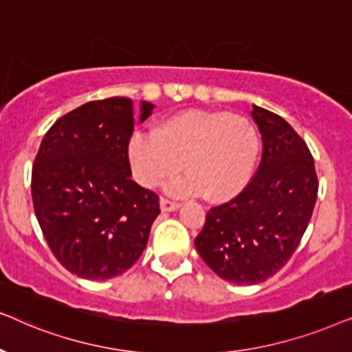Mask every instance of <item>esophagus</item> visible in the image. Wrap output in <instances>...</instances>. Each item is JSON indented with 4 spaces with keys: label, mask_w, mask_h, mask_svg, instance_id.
Listing matches in <instances>:
<instances>
[{
    "label": "esophagus",
    "mask_w": 352,
    "mask_h": 352,
    "mask_svg": "<svg viewBox=\"0 0 352 352\" xmlns=\"http://www.w3.org/2000/svg\"><path fill=\"white\" fill-rule=\"evenodd\" d=\"M159 206H161L162 212H172V210L179 209V203L164 198V196H161V199H159Z\"/></svg>",
    "instance_id": "esophagus-1"
}]
</instances>
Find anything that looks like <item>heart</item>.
Returning <instances> with one entry per match:
<instances>
[{
  "label": "heart",
  "instance_id": "b5f03b06",
  "mask_svg": "<svg viewBox=\"0 0 352 352\" xmlns=\"http://www.w3.org/2000/svg\"><path fill=\"white\" fill-rule=\"evenodd\" d=\"M261 138L246 117L227 111L188 109L159 122L154 133H135L129 156L137 180L154 186L172 179L167 191L177 196L203 195L212 203L235 198L250 184L259 159Z\"/></svg>",
  "mask_w": 352,
  "mask_h": 352
}]
</instances>
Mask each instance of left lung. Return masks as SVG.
<instances>
[{"instance_id": "1", "label": "left lung", "mask_w": 352, "mask_h": 352, "mask_svg": "<svg viewBox=\"0 0 352 352\" xmlns=\"http://www.w3.org/2000/svg\"><path fill=\"white\" fill-rule=\"evenodd\" d=\"M251 116L262 135L259 167L240 195L209 209L195 238L210 270L236 285L265 282L287 264L318 191L312 154L292 125L254 104Z\"/></svg>"}]
</instances>
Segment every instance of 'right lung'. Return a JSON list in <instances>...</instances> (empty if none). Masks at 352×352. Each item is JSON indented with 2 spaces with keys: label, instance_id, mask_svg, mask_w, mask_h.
<instances>
[{
  "label": "right lung",
  "instance_id": "1",
  "mask_svg": "<svg viewBox=\"0 0 352 352\" xmlns=\"http://www.w3.org/2000/svg\"><path fill=\"white\" fill-rule=\"evenodd\" d=\"M154 106L142 102V122ZM135 107L129 98L90 101L51 125L32 168V201L59 264L107 280L132 267L148 243L159 196L130 179Z\"/></svg>",
  "mask_w": 352,
  "mask_h": 352
}]
</instances>
